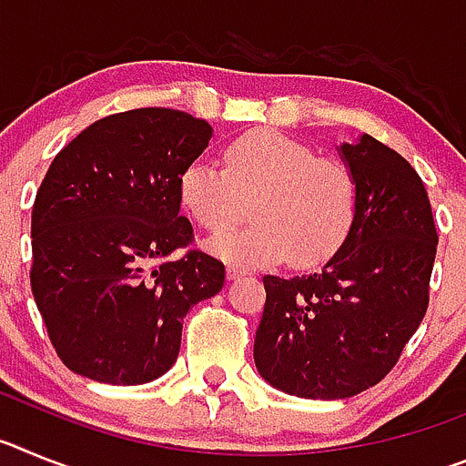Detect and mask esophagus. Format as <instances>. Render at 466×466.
<instances>
[{
	"instance_id": "obj_1",
	"label": "esophagus",
	"mask_w": 466,
	"mask_h": 466,
	"mask_svg": "<svg viewBox=\"0 0 466 466\" xmlns=\"http://www.w3.org/2000/svg\"><path fill=\"white\" fill-rule=\"evenodd\" d=\"M226 275H228V279H240L242 275H245V270L236 268V266H228V270H226Z\"/></svg>"
}]
</instances>
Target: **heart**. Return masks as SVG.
Instances as JSON below:
<instances>
[{
	"label": "heart",
	"mask_w": 466,
	"mask_h": 466,
	"mask_svg": "<svg viewBox=\"0 0 466 466\" xmlns=\"http://www.w3.org/2000/svg\"><path fill=\"white\" fill-rule=\"evenodd\" d=\"M226 167L198 158L179 175V200L208 230L254 224L208 240V252L236 268H266L289 257L317 266L339 252L357 219L360 191L345 163L319 158L300 139L258 127L226 147Z\"/></svg>",
	"instance_id": "heart-1"
}]
</instances>
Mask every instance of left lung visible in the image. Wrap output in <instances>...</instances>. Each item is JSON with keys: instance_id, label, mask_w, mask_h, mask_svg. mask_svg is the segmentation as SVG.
I'll return each mask as SVG.
<instances>
[{"instance_id": "left-lung-1", "label": "left lung", "mask_w": 466, "mask_h": 466, "mask_svg": "<svg viewBox=\"0 0 466 466\" xmlns=\"http://www.w3.org/2000/svg\"><path fill=\"white\" fill-rule=\"evenodd\" d=\"M336 149L360 191L348 240L317 273L263 275L254 364L300 399L355 397L390 373L427 312L439 242L409 160L371 135Z\"/></svg>"}]
</instances>
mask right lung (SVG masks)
<instances>
[{
	"instance_id": "add662e5",
	"label": "right lung",
	"mask_w": 466,
	"mask_h": 466,
	"mask_svg": "<svg viewBox=\"0 0 466 466\" xmlns=\"http://www.w3.org/2000/svg\"><path fill=\"white\" fill-rule=\"evenodd\" d=\"M212 126L147 106L100 118L53 158L32 208V294L69 371L144 385L172 369L182 322L219 294L224 263L191 242L179 175Z\"/></svg>"
}]
</instances>
